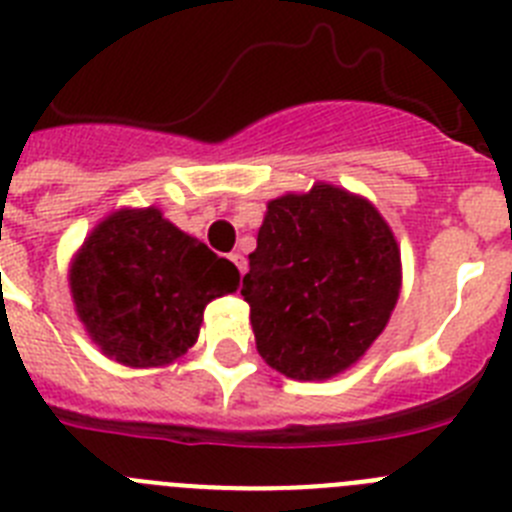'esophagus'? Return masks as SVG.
<instances>
[{
	"label": "esophagus",
	"instance_id": "esophagus-1",
	"mask_svg": "<svg viewBox=\"0 0 512 512\" xmlns=\"http://www.w3.org/2000/svg\"><path fill=\"white\" fill-rule=\"evenodd\" d=\"M230 261L238 266V271H241V274H246V259H243L241 253H230Z\"/></svg>",
	"mask_w": 512,
	"mask_h": 512
}]
</instances>
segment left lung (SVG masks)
Listing matches in <instances>:
<instances>
[{
	"instance_id": "obj_1",
	"label": "left lung",
	"mask_w": 512,
	"mask_h": 512,
	"mask_svg": "<svg viewBox=\"0 0 512 512\" xmlns=\"http://www.w3.org/2000/svg\"><path fill=\"white\" fill-rule=\"evenodd\" d=\"M243 300L261 359L289 379L338 377L390 323L402 289L395 233L361 194L318 182L266 205Z\"/></svg>"
}]
</instances>
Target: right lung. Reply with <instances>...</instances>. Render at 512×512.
Listing matches in <instances>:
<instances>
[{
    "label": "right lung",
    "mask_w": 512,
    "mask_h": 512,
    "mask_svg": "<svg viewBox=\"0 0 512 512\" xmlns=\"http://www.w3.org/2000/svg\"><path fill=\"white\" fill-rule=\"evenodd\" d=\"M238 287L235 264L153 205L110 212L69 264L84 330L107 359L133 369L182 359L197 343L207 302Z\"/></svg>",
    "instance_id": "obj_1"
}]
</instances>
